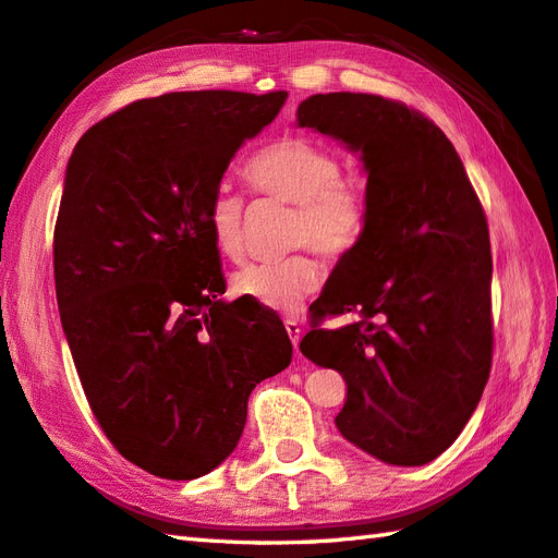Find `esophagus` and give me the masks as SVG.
I'll list each match as a JSON object with an SVG mask.
<instances>
[{
    "label": "esophagus",
    "mask_w": 558,
    "mask_h": 558,
    "mask_svg": "<svg viewBox=\"0 0 558 558\" xmlns=\"http://www.w3.org/2000/svg\"><path fill=\"white\" fill-rule=\"evenodd\" d=\"M283 327H287L291 344H293V349H295V354H299V342H301V337H303V329H301V325L295 323V320H283Z\"/></svg>",
    "instance_id": "esophagus-1"
}]
</instances>
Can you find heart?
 Here are the masks:
<instances>
[{
  "mask_svg": "<svg viewBox=\"0 0 558 558\" xmlns=\"http://www.w3.org/2000/svg\"><path fill=\"white\" fill-rule=\"evenodd\" d=\"M255 192L293 204L291 245L308 243L325 257H342L356 245L366 221V199L342 180V163L329 146L289 134L259 149L245 166ZM207 231L216 253L238 259L243 253V199L216 190L207 207ZM323 271L315 259L295 253L275 263H250L231 277V289L269 311L293 313L317 289Z\"/></svg>",
  "mask_w": 558,
  "mask_h": 558,
  "instance_id": "obj_1",
  "label": "heart"
}]
</instances>
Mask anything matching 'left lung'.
Returning <instances> with one entry per match:
<instances>
[{
    "label": "left lung",
    "mask_w": 558,
    "mask_h": 558,
    "mask_svg": "<svg viewBox=\"0 0 558 558\" xmlns=\"http://www.w3.org/2000/svg\"><path fill=\"white\" fill-rule=\"evenodd\" d=\"M361 154L366 221L329 277L301 351L347 380L335 424L388 464L418 468L452 446L492 371V247L486 216L438 124L397 100L317 94L295 112Z\"/></svg>",
    "instance_id": "8db88e82"
}]
</instances>
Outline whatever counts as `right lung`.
Here are the masks:
<instances>
[{
    "mask_svg": "<svg viewBox=\"0 0 558 558\" xmlns=\"http://www.w3.org/2000/svg\"><path fill=\"white\" fill-rule=\"evenodd\" d=\"M287 90H183L96 122L66 163L54 289L100 428L161 480L229 458L257 383L291 363L287 329L226 303L207 207L231 158L279 116Z\"/></svg>",
    "mask_w": 558,
    "mask_h": 558,
    "instance_id": "add662e5",
    "label": "right lung"
}]
</instances>
